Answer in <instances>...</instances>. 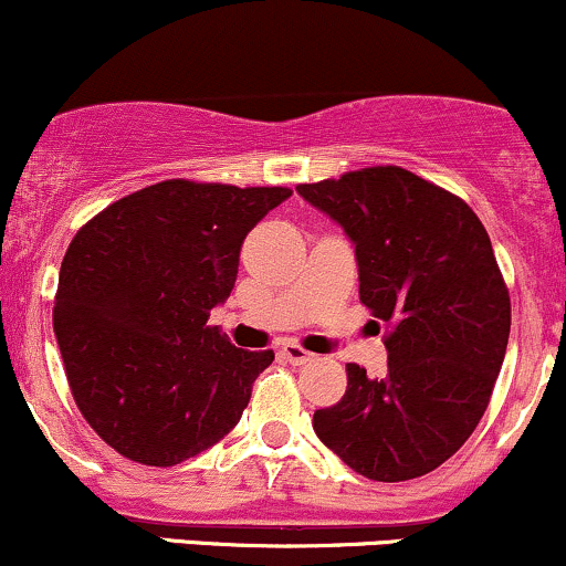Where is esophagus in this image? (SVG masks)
Masks as SVG:
<instances>
[{
    "label": "esophagus",
    "mask_w": 566,
    "mask_h": 566,
    "mask_svg": "<svg viewBox=\"0 0 566 566\" xmlns=\"http://www.w3.org/2000/svg\"><path fill=\"white\" fill-rule=\"evenodd\" d=\"M282 356L287 358L290 364H295V366L308 364V360H313V353L301 348V345H297V343H284L282 345Z\"/></svg>",
    "instance_id": "obj_1"
}]
</instances>
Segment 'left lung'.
<instances>
[{"label": "left lung", "instance_id": "1", "mask_svg": "<svg viewBox=\"0 0 566 566\" xmlns=\"http://www.w3.org/2000/svg\"><path fill=\"white\" fill-rule=\"evenodd\" d=\"M297 195L343 227L360 303L390 324L385 377L348 364V390L313 430L364 478H421L480 424L506 356L512 303L488 231L464 200L398 166Z\"/></svg>", "mask_w": 566, "mask_h": 566}]
</instances>
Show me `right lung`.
Segmentation results:
<instances>
[{
  "instance_id": "right-lung-1",
  "label": "right lung",
  "mask_w": 566,
  "mask_h": 566,
  "mask_svg": "<svg viewBox=\"0 0 566 566\" xmlns=\"http://www.w3.org/2000/svg\"><path fill=\"white\" fill-rule=\"evenodd\" d=\"M290 195L171 179L73 237L54 335L78 411L120 455L174 467L237 427L274 350L234 348L208 316L234 290L248 231Z\"/></svg>"
}]
</instances>
